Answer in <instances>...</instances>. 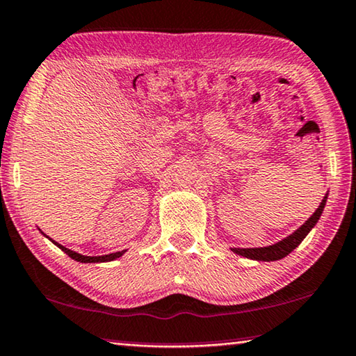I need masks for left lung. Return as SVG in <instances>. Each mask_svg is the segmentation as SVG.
I'll list each match as a JSON object with an SVG mask.
<instances>
[{
    "label": "left lung",
    "instance_id": "obj_1",
    "mask_svg": "<svg viewBox=\"0 0 356 356\" xmlns=\"http://www.w3.org/2000/svg\"><path fill=\"white\" fill-rule=\"evenodd\" d=\"M325 203H326V195H325V199L322 200V203H320V207L316 209V213H314L312 216L307 219L298 230L293 232L292 235L285 238V240L273 244V246H266V248H252V249H238V248H235V249H233V252L240 254V255H243V257H248V259H252V260H261V261H273V260L284 259L285 255H289L295 248L300 246V243L305 240L306 235L311 232L312 227L317 224V220L320 219V216H322Z\"/></svg>",
    "mask_w": 356,
    "mask_h": 356
}]
</instances>
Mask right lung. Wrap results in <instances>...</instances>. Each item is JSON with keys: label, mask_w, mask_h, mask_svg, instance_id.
Instances as JSON below:
<instances>
[{"label": "right lung", "mask_w": 356, "mask_h": 356, "mask_svg": "<svg viewBox=\"0 0 356 356\" xmlns=\"http://www.w3.org/2000/svg\"><path fill=\"white\" fill-rule=\"evenodd\" d=\"M55 244L63 250V252H66L69 257L77 260V261H81V264H97V261H110V260H115V259L121 257V255H123V252H124V250H121V252H113V254H108V255H99V257H86V255H80L77 252H74V250H71V249L61 246V244H58V243H55Z\"/></svg>", "instance_id": "1"}]
</instances>
